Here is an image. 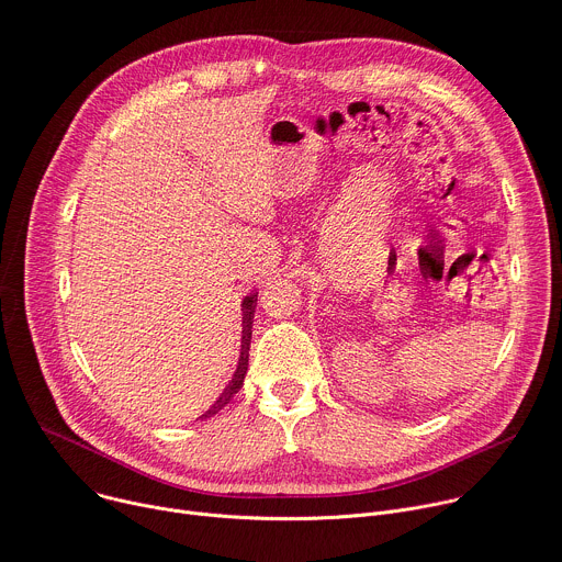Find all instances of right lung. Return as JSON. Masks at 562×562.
<instances>
[{"mask_svg":"<svg viewBox=\"0 0 562 562\" xmlns=\"http://www.w3.org/2000/svg\"><path fill=\"white\" fill-rule=\"evenodd\" d=\"M255 307H257V292L248 294L241 301V316H244V329H241V355H239V363H237V372L233 374V381L223 387V392L218 394V398L212 403V407L201 414L199 418H210L214 414H218L223 407H226L233 396L244 387V379L248 374V359H250V341H252V318H255Z\"/></svg>","mask_w":562,"mask_h":562,"instance_id":"1","label":"right lung"}]
</instances>
